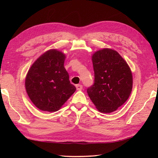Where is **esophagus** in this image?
<instances>
[{"label":"esophagus","mask_w":158,"mask_h":158,"mask_svg":"<svg viewBox=\"0 0 158 158\" xmlns=\"http://www.w3.org/2000/svg\"><path fill=\"white\" fill-rule=\"evenodd\" d=\"M76 88H77V90H81L83 89V86H82V85H81V84H77L76 85Z\"/></svg>","instance_id":"1"}]
</instances>
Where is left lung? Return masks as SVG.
Returning a JSON list of instances; mask_svg holds the SVG:
<instances>
[{
    "label": "left lung",
    "instance_id": "8db88e82",
    "mask_svg": "<svg viewBox=\"0 0 158 158\" xmlns=\"http://www.w3.org/2000/svg\"><path fill=\"white\" fill-rule=\"evenodd\" d=\"M95 83L87 93L96 109L111 113L127 100L132 89L129 65L116 51L104 48L92 55Z\"/></svg>",
    "mask_w": 158,
    "mask_h": 158
}]
</instances>
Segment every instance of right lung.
<instances>
[{
	"label": "right lung",
	"mask_w": 158,
	"mask_h": 158,
	"mask_svg": "<svg viewBox=\"0 0 158 158\" xmlns=\"http://www.w3.org/2000/svg\"><path fill=\"white\" fill-rule=\"evenodd\" d=\"M65 54L52 49L33 63L25 79V88L34 105L44 111H56L75 92L64 67Z\"/></svg>",
	"instance_id": "right-lung-1"
}]
</instances>
